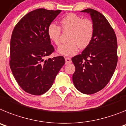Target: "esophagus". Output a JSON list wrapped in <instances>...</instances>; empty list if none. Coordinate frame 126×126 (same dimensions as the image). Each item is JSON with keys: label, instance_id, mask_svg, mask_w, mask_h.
I'll use <instances>...</instances> for the list:
<instances>
[{"label": "esophagus", "instance_id": "obj_1", "mask_svg": "<svg viewBox=\"0 0 126 126\" xmlns=\"http://www.w3.org/2000/svg\"><path fill=\"white\" fill-rule=\"evenodd\" d=\"M65 59V62H66V64H68V63H70L72 62V60H71L70 58H68V57H65L64 58Z\"/></svg>", "mask_w": 126, "mask_h": 126}]
</instances>
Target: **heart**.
<instances>
[{
  "label": "heart",
  "instance_id": "obj_1",
  "mask_svg": "<svg viewBox=\"0 0 126 126\" xmlns=\"http://www.w3.org/2000/svg\"><path fill=\"white\" fill-rule=\"evenodd\" d=\"M60 26L51 23L47 28V35L54 44L59 45L62 30L70 32L66 43L60 45L58 52L64 56L75 54L79 50L84 49L91 43L94 34V25L89 18L82 19L79 15L71 13L60 20Z\"/></svg>",
  "mask_w": 126,
  "mask_h": 126
}]
</instances>
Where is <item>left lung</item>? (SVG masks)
<instances>
[{"mask_svg":"<svg viewBox=\"0 0 126 126\" xmlns=\"http://www.w3.org/2000/svg\"><path fill=\"white\" fill-rule=\"evenodd\" d=\"M94 25L91 43L81 54L73 57L75 66L72 79L80 92L92 94L101 91L111 79L117 64V40L114 30L99 12L86 9Z\"/></svg>","mask_w":126,"mask_h":126,"instance_id":"1","label":"left lung"}]
</instances>
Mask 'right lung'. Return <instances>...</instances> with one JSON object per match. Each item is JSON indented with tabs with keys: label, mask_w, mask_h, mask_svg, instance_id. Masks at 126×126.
I'll return each instance as SVG.
<instances>
[{
	"label": "right lung",
	"mask_w": 126,
	"mask_h": 126,
	"mask_svg": "<svg viewBox=\"0 0 126 126\" xmlns=\"http://www.w3.org/2000/svg\"><path fill=\"white\" fill-rule=\"evenodd\" d=\"M61 11H32L18 21L12 33L9 65L18 85L30 94L47 91L65 63L62 56L45 60L54 52L47 28Z\"/></svg>",
	"instance_id": "add662e5"
}]
</instances>
